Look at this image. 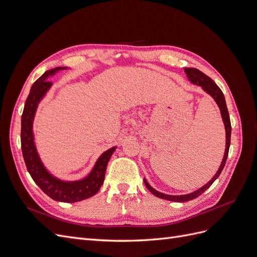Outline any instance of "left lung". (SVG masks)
Instances as JSON below:
<instances>
[{
    "label": "left lung",
    "instance_id": "left-lung-1",
    "mask_svg": "<svg viewBox=\"0 0 257 257\" xmlns=\"http://www.w3.org/2000/svg\"><path fill=\"white\" fill-rule=\"evenodd\" d=\"M184 71L186 73V76H188V78L190 79V81L195 83V84H198L199 87H201L207 93H209V94L214 98L217 106H219L220 110H221V114H222V119H223L224 125H225V131H226V146H225V153H224L223 161L221 163V166H220L219 170L216 172V174L213 176V178L206 185H204L203 188H200L199 190L193 192L191 194H188V195H178V196L166 195V194L160 193L157 190L151 188L150 184L144 179L147 189L149 190L153 194V195H155L159 198H162V199H166V200H170V201H178V203H184V201L195 199L196 197L201 195V194H203L206 190H208L210 186H211V184L216 180V178L221 175V172L223 170V168L225 166V163H226V160L228 157V150H229V146H230V133H231L229 113H228L226 102H225V97H224L222 90L217 87V84L211 78H210V77L205 75L203 72H200L199 69L186 67V68H184Z\"/></svg>",
    "mask_w": 257,
    "mask_h": 257
}]
</instances>
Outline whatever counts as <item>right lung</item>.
<instances>
[{"instance_id":"1","label":"right lung","mask_w":257,"mask_h":257,"mask_svg":"<svg viewBox=\"0 0 257 257\" xmlns=\"http://www.w3.org/2000/svg\"><path fill=\"white\" fill-rule=\"evenodd\" d=\"M64 68L57 67L45 72L31 88L21 115V150L29 174L45 194L57 201L75 203L87 199L98 192L104 182L106 167L115 147L100 155L90 175L80 181L64 182L58 180L45 169L34 146L32 123L38 103L51 85V81L47 78L57 71Z\"/></svg>"}]
</instances>
